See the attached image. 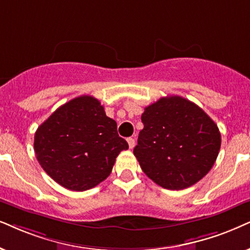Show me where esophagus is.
<instances>
[{
    "label": "esophagus",
    "mask_w": 250,
    "mask_h": 250,
    "mask_svg": "<svg viewBox=\"0 0 250 250\" xmlns=\"http://www.w3.org/2000/svg\"><path fill=\"white\" fill-rule=\"evenodd\" d=\"M128 144H129V147H130V148H132V147H134L135 146V140H134V138H128Z\"/></svg>",
    "instance_id": "obj_1"
}]
</instances>
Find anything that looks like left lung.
I'll use <instances>...</instances> for the list:
<instances>
[{
	"mask_svg": "<svg viewBox=\"0 0 250 250\" xmlns=\"http://www.w3.org/2000/svg\"><path fill=\"white\" fill-rule=\"evenodd\" d=\"M142 122L134 154L153 182L181 190L209 173L222 138L216 123L196 104L179 96L160 98L145 107Z\"/></svg>",
	"mask_w": 250,
	"mask_h": 250,
	"instance_id": "8db88e82",
	"label": "left lung"
}]
</instances>
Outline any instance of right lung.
<instances>
[{
    "label": "right lung",
    "mask_w": 250,
    "mask_h": 250,
    "mask_svg": "<svg viewBox=\"0 0 250 250\" xmlns=\"http://www.w3.org/2000/svg\"><path fill=\"white\" fill-rule=\"evenodd\" d=\"M116 128L99 100L77 97L39 125L34 152L55 182L72 191L87 190L110 174L116 157L129 147Z\"/></svg>",
    "instance_id": "obj_1"
}]
</instances>
